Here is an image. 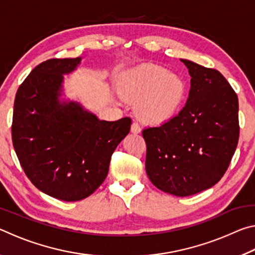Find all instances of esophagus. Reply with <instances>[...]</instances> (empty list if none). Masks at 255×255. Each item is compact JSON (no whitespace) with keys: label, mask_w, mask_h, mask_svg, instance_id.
I'll list each match as a JSON object with an SVG mask.
<instances>
[{"label":"esophagus","mask_w":255,"mask_h":255,"mask_svg":"<svg viewBox=\"0 0 255 255\" xmlns=\"http://www.w3.org/2000/svg\"><path fill=\"white\" fill-rule=\"evenodd\" d=\"M130 130H131V132L132 133H139L140 131H141V128H140V126L139 125H138V123H132L131 124V128H130Z\"/></svg>","instance_id":"1"}]
</instances>
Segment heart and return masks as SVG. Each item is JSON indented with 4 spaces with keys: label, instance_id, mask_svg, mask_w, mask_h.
<instances>
[{
    "label": "heart",
    "instance_id": "1",
    "mask_svg": "<svg viewBox=\"0 0 255 255\" xmlns=\"http://www.w3.org/2000/svg\"><path fill=\"white\" fill-rule=\"evenodd\" d=\"M118 84L124 96L136 102L138 117L148 124L169 120L187 93V82L182 76L156 64H145L125 73Z\"/></svg>",
    "mask_w": 255,
    "mask_h": 255
}]
</instances>
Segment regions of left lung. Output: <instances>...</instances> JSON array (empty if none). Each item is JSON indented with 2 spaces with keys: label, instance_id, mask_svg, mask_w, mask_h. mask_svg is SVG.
Returning <instances> with one entry per match:
<instances>
[{
  "label": "left lung",
  "instance_id": "left-lung-1",
  "mask_svg": "<svg viewBox=\"0 0 255 255\" xmlns=\"http://www.w3.org/2000/svg\"><path fill=\"white\" fill-rule=\"evenodd\" d=\"M191 76L188 101L175 117L143 130L145 167L155 187L196 195L223 178L240 137L239 99L218 71L181 59Z\"/></svg>",
  "mask_w": 255,
  "mask_h": 255
}]
</instances>
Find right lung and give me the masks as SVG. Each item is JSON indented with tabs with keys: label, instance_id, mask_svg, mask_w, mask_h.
<instances>
[{
	"label": "right lung",
	"instance_id": "obj_1",
	"mask_svg": "<svg viewBox=\"0 0 255 255\" xmlns=\"http://www.w3.org/2000/svg\"><path fill=\"white\" fill-rule=\"evenodd\" d=\"M80 62L51 58L34 67L16 91L12 120V141L25 175L64 201L82 200L100 187L131 125L128 117L105 122L79 103L59 102L63 74Z\"/></svg>",
	"mask_w": 255,
	"mask_h": 255
}]
</instances>
